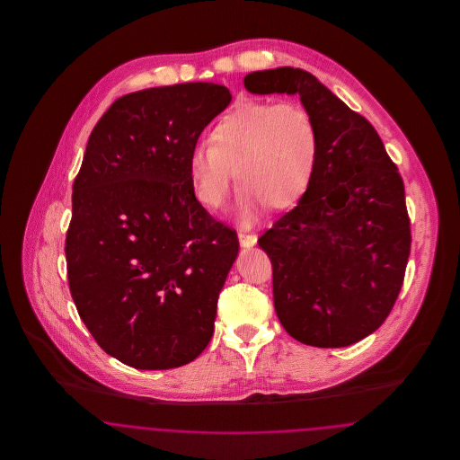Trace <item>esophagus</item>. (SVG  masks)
I'll list each match as a JSON object with an SVG mask.
<instances>
[{
    "mask_svg": "<svg viewBox=\"0 0 460 460\" xmlns=\"http://www.w3.org/2000/svg\"><path fill=\"white\" fill-rule=\"evenodd\" d=\"M238 240H240L243 248H252L257 243V236L255 234H248V233H238Z\"/></svg>",
    "mask_w": 460,
    "mask_h": 460,
    "instance_id": "1",
    "label": "esophagus"
}]
</instances>
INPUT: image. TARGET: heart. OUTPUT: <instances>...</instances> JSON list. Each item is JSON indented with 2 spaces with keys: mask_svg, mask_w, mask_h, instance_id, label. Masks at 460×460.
I'll return each mask as SVG.
<instances>
[{
  "mask_svg": "<svg viewBox=\"0 0 460 460\" xmlns=\"http://www.w3.org/2000/svg\"><path fill=\"white\" fill-rule=\"evenodd\" d=\"M188 160L198 201L216 210L229 195L233 175L241 184L243 217L269 203L285 208L302 197L319 162V128L300 102L243 100L226 111Z\"/></svg>",
  "mask_w": 460,
  "mask_h": 460,
  "instance_id": "b5f03b06",
  "label": "heart"
}]
</instances>
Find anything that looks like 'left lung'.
I'll use <instances>...</instances> for the list:
<instances>
[{
  "mask_svg": "<svg viewBox=\"0 0 460 460\" xmlns=\"http://www.w3.org/2000/svg\"><path fill=\"white\" fill-rule=\"evenodd\" d=\"M244 88L300 94L321 139L304 197L259 238L276 314L300 343L353 345L386 321L403 285L412 236L402 175L371 122L305 70L252 72Z\"/></svg>",
  "mask_w": 460,
  "mask_h": 460,
  "instance_id": "1",
  "label": "left lung"
}]
</instances>
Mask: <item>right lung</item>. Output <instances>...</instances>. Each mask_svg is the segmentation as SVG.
<instances>
[{"instance_id": "1", "label": "right lung", "mask_w": 460, "mask_h": 460, "mask_svg": "<svg viewBox=\"0 0 460 460\" xmlns=\"http://www.w3.org/2000/svg\"><path fill=\"white\" fill-rule=\"evenodd\" d=\"M231 98L212 83L136 91L89 136L72 186L68 288L94 341L134 369L181 367L214 334L240 241L198 201L188 160Z\"/></svg>"}]
</instances>
